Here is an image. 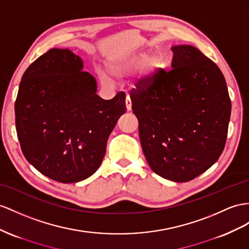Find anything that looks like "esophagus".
Listing matches in <instances>:
<instances>
[{
  "label": "esophagus",
  "mask_w": 249,
  "mask_h": 249,
  "mask_svg": "<svg viewBox=\"0 0 249 249\" xmlns=\"http://www.w3.org/2000/svg\"><path fill=\"white\" fill-rule=\"evenodd\" d=\"M125 104H126V108H127V110L130 111V110H131V100H130V97H129V95H127V97H126Z\"/></svg>",
  "instance_id": "1"
}]
</instances>
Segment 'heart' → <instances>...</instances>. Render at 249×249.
<instances>
[{"label": "heart", "instance_id": "1", "mask_svg": "<svg viewBox=\"0 0 249 249\" xmlns=\"http://www.w3.org/2000/svg\"><path fill=\"white\" fill-rule=\"evenodd\" d=\"M161 66L162 60L159 54H147L144 52H139L107 63L106 71L111 78L121 79L136 72L140 69L138 79L141 85L145 86L154 82ZM108 75L104 72L99 74V78L104 85L111 84V80Z\"/></svg>", "mask_w": 249, "mask_h": 249}]
</instances>
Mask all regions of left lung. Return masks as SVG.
Listing matches in <instances>:
<instances>
[{"mask_svg":"<svg viewBox=\"0 0 249 249\" xmlns=\"http://www.w3.org/2000/svg\"><path fill=\"white\" fill-rule=\"evenodd\" d=\"M171 70L130 91L144 156L157 175L188 182L220 158L231 103L220 68L190 45L171 47Z\"/></svg>","mask_w":249,"mask_h":249,"instance_id":"obj_1","label":"left lung"}]
</instances>
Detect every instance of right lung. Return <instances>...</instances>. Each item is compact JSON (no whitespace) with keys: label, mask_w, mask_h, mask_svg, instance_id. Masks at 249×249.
Wrapping results in <instances>:
<instances>
[{"label":"right lung","mask_w":249,"mask_h":249,"mask_svg":"<svg viewBox=\"0 0 249 249\" xmlns=\"http://www.w3.org/2000/svg\"><path fill=\"white\" fill-rule=\"evenodd\" d=\"M97 88L70 49L48 50L24 72L15 104L17 133L24 157L44 176L76 183L100 167L108 137L126 111V95L103 100Z\"/></svg>","instance_id":"add662e5"}]
</instances>
